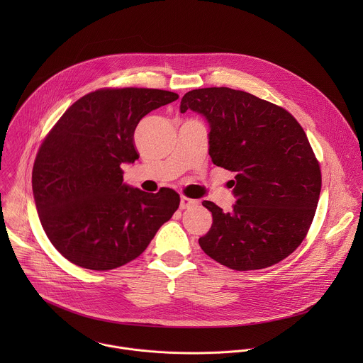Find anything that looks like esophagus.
<instances>
[{
	"mask_svg": "<svg viewBox=\"0 0 363 363\" xmlns=\"http://www.w3.org/2000/svg\"><path fill=\"white\" fill-rule=\"evenodd\" d=\"M197 204H199L197 200H191V199H187V197H182V199H180V208H182V209L196 207Z\"/></svg>",
	"mask_w": 363,
	"mask_h": 363,
	"instance_id": "obj_1",
	"label": "esophagus"
}]
</instances>
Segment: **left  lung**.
I'll return each instance as SVG.
<instances>
[{
	"instance_id": "obj_1",
	"label": "left lung",
	"mask_w": 363,
	"mask_h": 363,
	"mask_svg": "<svg viewBox=\"0 0 363 363\" xmlns=\"http://www.w3.org/2000/svg\"><path fill=\"white\" fill-rule=\"evenodd\" d=\"M209 124L213 164L233 172L236 203L223 212L211 201L212 226L199 239L219 264L250 271L271 267L303 242L321 190V172L309 140L285 108L230 88L187 92L180 111Z\"/></svg>"
}]
</instances>
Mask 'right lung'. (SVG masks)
I'll return each instance as SVG.
<instances>
[{"mask_svg":"<svg viewBox=\"0 0 363 363\" xmlns=\"http://www.w3.org/2000/svg\"><path fill=\"white\" fill-rule=\"evenodd\" d=\"M179 95L147 88L99 89L78 99L45 138L32 172L42 226L52 246L75 265L107 271L137 259L180 204L123 183V163L140 155V120Z\"/></svg>","mask_w":363,"mask_h":363,"instance_id":"add662e5","label":"right lung"}]
</instances>
